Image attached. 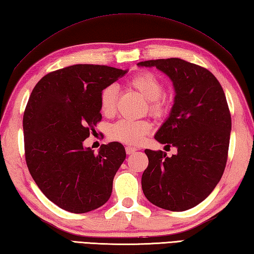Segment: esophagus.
Masks as SVG:
<instances>
[{
    "mask_svg": "<svg viewBox=\"0 0 254 254\" xmlns=\"http://www.w3.org/2000/svg\"><path fill=\"white\" fill-rule=\"evenodd\" d=\"M137 151V148H135V147H126V152H127V155H132V154H135V152Z\"/></svg>",
    "mask_w": 254,
    "mask_h": 254,
    "instance_id": "34e87169",
    "label": "esophagus"
}]
</instances>
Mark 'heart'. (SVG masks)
I'll list each match as a JSON object with an SVG mask.
<instances>
[{"label":"heart","instance_id":"b5f03b06","mask_svg":"<svg viewBox=\"0 0 254 254\" xmlns=\"http://www.w3.org/2000/svg\"><path fill=\"white\" fill-rule=\"evenodd\" d=\"M129 86L136 89L143 98L149 100V112L155 117H160L167 109L166 99L161 96L164 84L150 71H141L129 80ZM118 90L115 85H109L100 95V109L105 115H112L116 111ZM151 130L148 121H130L121 119L109 129V137L114 140L128 145H138Z\"/></svg>","mask_w":254,"mask_h":254}]
</instances>
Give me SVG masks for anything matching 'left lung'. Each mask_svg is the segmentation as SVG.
<instances>
[{
  "instance_id": "1",
  "label": "left lung",
  "mask_w": 254,
  "mask_h": 254,
  "mask_svg": "<svg viewBox=\"0 0 254 254\" xmlns=\"http://www.w3.org/2000/svg\"><path fill=\"white\" fill-rule=\"evenodd\" d=\"M171 79L175 99L155 139L177 154L146 149L148 167L141 177L145 197L157 207L185 211L212 192L226 168L231 115L226 95L214 75L181 59L145 61Z\"/></svg>"
}]
</instances>
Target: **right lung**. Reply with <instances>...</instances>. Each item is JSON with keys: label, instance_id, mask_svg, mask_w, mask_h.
I'll return each mask as SVG.
<instances>
[{"label": "right lung", "instance_id": "add662e5", "mask_svg": "<svg viewBox=\"0 0 254 254\" xmlns=\"http://www.w3.org/2000/svg\"><path fill=\"white\" fill-rule=\"evenodd\" d=\"M127 73L71 65L45 75L32 90L23 116L27 168L45 197L66 211L89 212L111 198L125 148L113 141L94 154L83 142L102 119V92Z\"/></svg>", "mask_w": 254, "mask_h": 254}]
</instances>
